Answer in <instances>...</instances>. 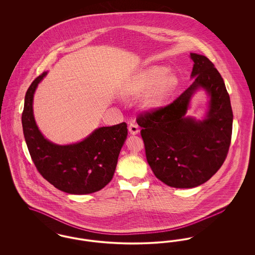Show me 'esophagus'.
<instances>
[{"instance_id":"34e87169","label":"esophagus","mask_w":255,"mask_h":255,"mask_svg":"<svg viewBox=\"0 0 255 255\" xmlns=\"http://www.w3.org/2000/svg\"><path fill=\"white\" fill-rule=\"evenodd\" d=\"M128 129H129V132H130L131 134H136V133L139 132V129H138L137 125L134 122H130Z\"/></svg>"}]
</instances>
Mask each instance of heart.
Returning a JSON list of instances; mask_svg holds the SVG:
<instances>
[{"label":"heart","instance_id":"1","mask_svg":"<svg viewBox=\"0 0 255 255\" xmlns=\"http://www.w3.org/2000/svg\"><path fill=\"white\" fill-rule=\"evenodd\" d=\"M179 77L162 66L149 67L134 73L122 85V96L130 98L147 93L142 99L143 108L156 109L175 92Z\"/></svg>","mask_w":255,"mask_h":255}]
</instances>
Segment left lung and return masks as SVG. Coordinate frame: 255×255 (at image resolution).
<instances>
[{"instance_id":"8db88e82","label":"left lung","mask_w":255,"mask_h":255,"mask_svg":"<svg viewBox=\"0 0 255 255\" xmlns=\"http://www.w3.org/2000/svg\"><path fill=\"white\" fill-rule=\"evenodd\" d=\"M193 83L165 107L140 114L136 122L147 161L159 181L176 188L207 182L227 158L233 114L225 82L207 57L190 53ZM200 88L210 97L202 121L186 116L191 97Z\"/></svg>"}]
</instances>
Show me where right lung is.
<instances>
[{
	"label": "right lung",
	"instance_id": "1",
	"mask_svg": "<svg viewBox=\"0 0 255 255\" xmlns=\"http://www.w3.org/2000/svg\"><path fill=\"white\" fill-rule=\"evenodd\" d=\"M48 72L40 74L24 97L22 124L24 139L37 170L54 187L69 194L97 192L113 179L122 147L128 134L127 124L97 128L82 141L58 145L38 129L33 116V97Z\"/></svg>",
	"mask_w": 255,
	"mask_h": 255
}]
</instances>
